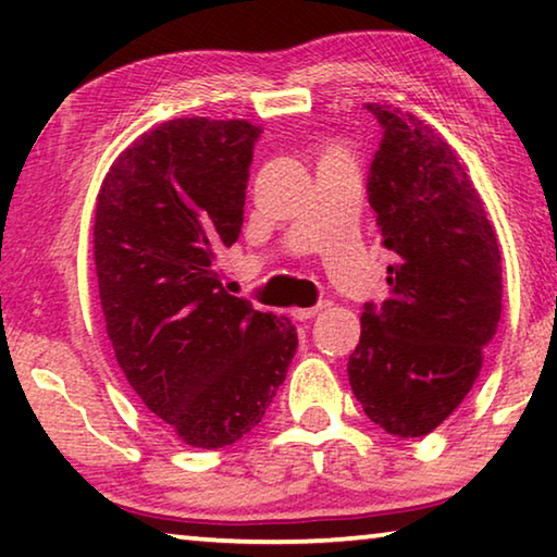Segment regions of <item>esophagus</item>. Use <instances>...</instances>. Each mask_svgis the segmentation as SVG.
Returning <instances> with one entry per match:
<instances>
[{
	"label": "esophagus",
	"instance_id": "esophagus-1",
	"mask_svg": "<svg viewBox=\"0 0 557 557\" xmlns=\"http://www.w3.org/2000/svg\"><path fill=\"white\" fill-rule=\"evenodd\" d=\"M326 307H332V301H319L317 307H309V309H295V312H292V317L299 319V322H307V319H312L319 312H324Z\"/></svg>",
	"mask_w": 557,
	"mask_h": 557
}]
</instances>
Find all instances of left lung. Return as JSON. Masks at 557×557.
<instances>
[{"mask_svg": "<svg viewBox=\"0 0 557 557\" xmlns=\"http://www.w3.org/2000/svg\"><path fill=\"white\" fill-rule=\"evenodd\" d=\"M366 110L383 127L369 203L395 265L383 305L363 307L348 383L388 435L422 437L479 379L502 319V252L455 147L412 112Z\"/></svg>", "mask_w": 557, "mask_h": 557, "instance_id": "left-lung-1", "label": "left lung"}]
</instances>
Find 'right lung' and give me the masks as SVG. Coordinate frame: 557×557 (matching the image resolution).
<instances>
[{"label":"right lung","instance_id":"add662e5","mask_svg":"<svg viewBox=\"0 0 557 557\" xmlns=\"http://www.w3.org/2000/svg\"><path fill=\"white\" fill-rule=\"evenodd\" d=\"M260 132L248 120L162 122L120 152L96 201L92 258L120 369L199 449L248 435L297 351L295 324L228 295L215 270L240 235Z\"/></svg>","mask_w":557,"mask_h":557}]
</instances>
